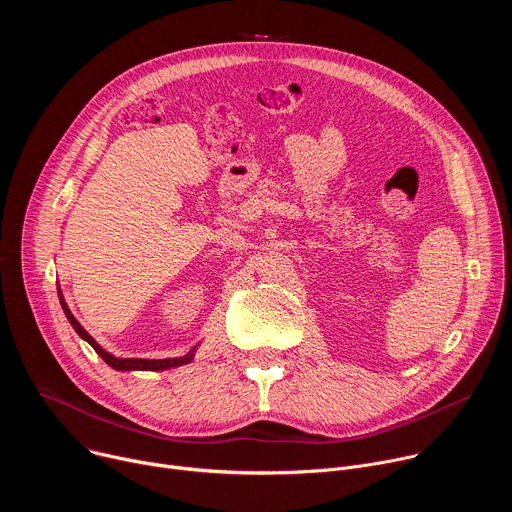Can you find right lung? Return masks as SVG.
<instances>
[{
    "label": "right lung",
    "instance_id": "add662e5",
    "mask_svg": "<svg viewBox=\"0 0 512 512\" xmlns=\"http://www.w3.org/2000/svg\"><path fill=\"white\" fill-rule=\"evenodd\" d=\"M58 298H60V306H62V310H64V316H66V320L70 322V326L75 328V332L85 340V342H89L93 348H95V352L109 364L111 369H115V371H121V373H133V371H170V369H176V367H184V364H188V362H192V358H194V354H196V350H198V346H200V342L196 344V346H192L184 356H176V358H121V356H115V354H111V352H107L83 326H81V322L72 316V312H70V308L66 306V302H64V296H62V291H60V287H58Z\"/></svg>",
    "mask_w": 512,
    "mask_h": 512
}]
</instances>
